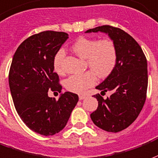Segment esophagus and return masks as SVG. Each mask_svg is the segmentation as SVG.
Returning <instances> with one entry per match:
<instances>
[{"instance_id": "esophagus-1", "label": "esophagus", "mask_w": 158, "mask_h": 158, "mask_svg": "<svg viewBox=\"0 0 158 158\" xmlns=\"http://www.w3.org/2000/svg\"><path fill=\"white\" fill-rule=\"evenodd\" d=\"M84 98H86V96L85 95H79V99L82 100Z\"/></svg>"}]
</instances>
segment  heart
Here are the masks:
<instances>
[{
  "label": "heart",
  "instance_id": "b5f03b06",
  "mask_svg": "<svg viewBox=\"0 0 158 158\" xmlns=\"http://www.w3.org/2000/svg\"><path fill=\"white\" fill-rule=\"evenodd\" d=\"M72 50L80 58L87 60L91 71L82 74L73 75L64 82L65 88L71 93H81L96 82V74L99 78L108 77L115 69L118 52L114 42L111 40H95L80 38L72 45ZM65 53L60 49L54 58V69L58 74H63L62 60Z\"/></svg>",
  "mask_w": 158,
  "mask_h": 158
}]
</instances>
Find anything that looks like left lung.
I'll list each match as a JSON object with an SVG mask.
<instances>
[{"instance_id": "8db88e82", "label": "left lung", "mask_w": 158, "mask_h": 158, "mask_svg": "<svg viewBox=\"0 0 158 158\" xmlns=\"http://www.w3.org/2000/svg\"><path fill=\"white\" fill-rule=\"evenodd\" d=\"M98 32L108 34L114 42L118 60L114 71L96 87L112 94L106 99L100 95L94 96L98 106L90 116L100 129L118 132L130 126L143 108L148 84L147 58L138 43L120 28L103 25L85 33Z\"/></svg>"}]
</instances>
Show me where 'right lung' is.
Here are the masks:
<instances>
[{"mask_svg": "<svg viewBox=\"0 0 158 158\" xmlns=\"http://www.w3.org/2000/svg\"><path fill=\"white\" fill-rule=\"evenodd\" d=\"M64 32L44 31L32 35L18 46L9 71V87L15 108L30 130L53 135L65 127L78 102L76 93H61L58 100L48 91L61 92L54 72V58L67 40Z\"/></svg>", "mask_w": 158, "mask_h": 158, "instance_id": "add662e5", "label": "right lung"}]
</instances>
